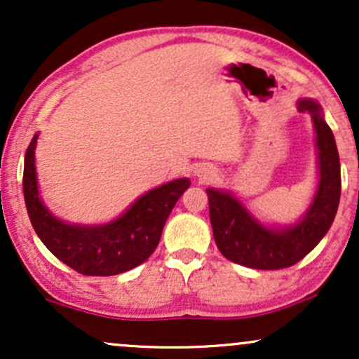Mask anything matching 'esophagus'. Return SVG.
<instances>
[{"label":"esophagus","mask_w":359,"mask_h":359,"mask_svg":"<svg viewBox=\"0 0 359 359\" xmlns=\"http://www.w3.org/2000/svg\"><path fill=\"white\" fill-rule=\"evenodd\" d=\"M196 174H197V177H201V179H211L214 172H212L211 168H209V167H205V165H204V167H199V168H197Z\"/></svg>","instance_id":"34e87169"}]
</instances>
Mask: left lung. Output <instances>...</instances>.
Returning a JSON list of instances; mask_svg holds the SVG:
<instances>
[{"mask_svg": "<svg viewBox=\"0 0 359 359\" xmlns=\"http://www.w3.org/2000/svg\"><path fill=\"white\" fill-rule=\"evenodd\" d=\"M297 109L314 119L319 158V185L297 224L283 229L266 228L229 192L208 189L214 241L226 258L257 270L288 269L311 253L331 228L341 197V165L334 135L324 121L319 102L300 100Z\"/></svg>", "mask_w": 359, "mask_h": 359, "instance_id": "obj_1", "label": "left lung"}]
</instances>
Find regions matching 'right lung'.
<instances>
[{"label": "right lung", "instance_id": "1", "mask_svg": "<svg viewBox=\"0 0 359 359\" xmlns=\"http://www.w3.org/2000/svg\"><path fill=\"white\" fill-rule=\"evenodd\" d=\"M36 135L25 155L23 196L36 236L62 263L77 273L109 277L125 273L150 258L168 214L187 191L191 180L177 179L151 189L118 219L101 226L67 224L45 208L35 172Z\"/></svg>", "mask_w": 359, "mask_h": 359}]
</instances>
